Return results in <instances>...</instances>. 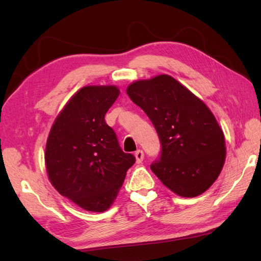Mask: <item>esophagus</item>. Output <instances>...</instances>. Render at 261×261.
I'll list each match as a JSON object with an SVG mask.
<instances>
[{
    "label": "esophagus",
    "mask_w": 261,
    "mask_h": 261,
    "mask_svg": "<svg viewBox=\"0 0 261 261\" xmlns=\"http://www.w3.org/2000/svg\"><path fill=\"white\" fill-rule=\"evenodd\" d=\"M135 156H136V160H137V163L138 164H140L142 160H143V158H145V153H143V151L142 150H137L136 152H135Z\"/></svg>",
    "instance_id": "obj_1"
}]
</instances>
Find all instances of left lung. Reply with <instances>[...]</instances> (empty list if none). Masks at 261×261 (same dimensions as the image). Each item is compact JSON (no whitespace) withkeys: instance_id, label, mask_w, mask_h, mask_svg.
Instances as JSON below:
<instances>
[{"instance_id":"obj_1","label":"left lung","mask_w":261,"mask_h":261,"mask_svg":"<svg viewBox=\"0 0 261 261\" xmlns=\"http://www.w3.org/2000/svg\"><path fill=\"white\" fill-rule=\"evenodd\" d=\"M131 101L145 111L162 150L150 168L177 195L195 197L218 178L225 140L213 113L201 99L168 75L132 83Z\"/></svg>"}]
</instances>
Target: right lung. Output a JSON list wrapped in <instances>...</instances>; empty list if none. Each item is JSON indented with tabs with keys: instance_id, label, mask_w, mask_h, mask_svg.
<instances>
[{
	"instance_id": "1",
	"label": "right lung",
	"mask_w": 261,
	"mask_h": 261,
	"mask_svg": "<svg viewBox=\"0 0 261 261\" xmlns=\"http://www.w3.org/2000/svg\"><path fill=\"white\" fill-rule=\"evenodd\" d=\"M119 94L115 86L81 88L57 116L47 140L45 160L53 186L92 212L111 206L136 163L104 119Z\"/></svg>"
}]
</instances>
